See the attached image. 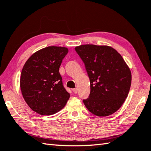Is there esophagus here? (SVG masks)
I'll return each mask as SVG.
<instances>
[{"instance_id": "34e87169", "label": "esophagus", "mask_w": 151, "mask_h": 151, "mask_svg": "<svg viewBox=\"0 0 151 151\" xmlns=\"http://www.w3.org/2000/svg\"><path fill=\"white\" fill-rule=\"evenodd\" d=\"M73 92L75 93H77V92H78V89H77V88H74V89H73Z\"/></svg>"}]
</instances>
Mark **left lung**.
Masks as SVG:
<instances>
[{"instance_id": "1", "label": "left lung", "mask_w": 151, "mask_h": 151, "mask_svg": "<svg viewBox=\"0 0 151 151\" xmlns=\"http://www.w3.org/2000/svg\"><path fill=\"white\" fill-rule=\"evenodd\" d=\"M75 49L90 79V96L83 100L86 107L97 116L113 114L128 97L132 82L130 69L111 46L83 44Z\"/></svg>"}]
</instances>
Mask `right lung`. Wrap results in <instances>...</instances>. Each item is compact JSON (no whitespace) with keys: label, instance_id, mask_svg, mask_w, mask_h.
<instances>
[{"label":"right lung","instance_id":"right-lung-1","mask_svg":"<svg viewBox=\"0 0 151 151\" xmlns=\"http://www.w3.org/2000/svg\"><path fill=\"white\" fill-rule=\"evenodd\" d=\"M68 48L48 46L30 56L20 76L23 99L32 111L52 115L61 111L70 97L65 89L59 69Z\"/></svg>","mask_w":151,"mask_h":151}]
</instances>
